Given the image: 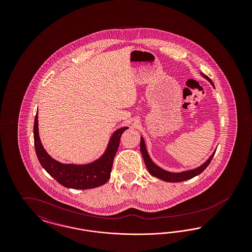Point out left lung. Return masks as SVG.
Instances as JSON below:
<instances>
[{
    "mask_svg": "<svg viewBox=\"0 0 252 252\" xmlns=\"http://www.w3.org/2000/svg\"><path fill=\"white\" fill-rule=\"evenodd\" d=\"M201 74L203 75L204 77H205L207 80L210 81L211 84L215 87L213 81H212L207 75H205L203 73H201ZM140 147H141V152H142V155L144 157V162H145V165H146V168H147L148 172H149L152 176L156 177L158 179L164 180V181H167V182H180V181L190 180V179L194 178L195 176L199 175L200 173L203 172L206 168L208 167V165L210 164L211 160L213 159L214 155H215V153H216V152H215L212 156L209 158V159H208L206 162H204L203 164H202L201 166H199V167L195 168V169H193V170H189V171L181 172V173H172V172H168V171H165V170L158 167V165H156V164L152 161V159L150 158V157H149L148 153H147V150H146V147H145V144H144V138H143V137L141 138V146H140Z\"/></svg>",
    "mask_w": 252,
    "mask_h": 252,
    "instance_id": "left-lung-1",
    "label": "left lung"
}]
</instances>
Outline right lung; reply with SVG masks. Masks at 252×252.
<instances>
[{"mask_svg":"<svg viewBox=\"0 0 252 252\" xmlns=\"http://www.w3.org/2000/svg\"><path fill=\"white\" fill-rule=\"evenodd\" d=\"M37 112L34 123V143L36 154L41 166L46 170L50 176L62 186L72 189H93L105 184L110 177L113 159L118 150L123 132L128 127H122L113 133L105 153L95 161L77 165L64 164L49 156L43 148L38 136Z\"/></svg>","mask_w":252,"mask_h":252,"instance_id":"add662e5","label":"right lung"}]
</instances>
